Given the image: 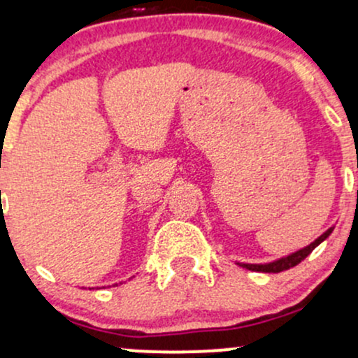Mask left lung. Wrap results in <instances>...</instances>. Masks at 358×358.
Segmentation results:
<instances>
[{
    "instance_id": "left-lung-1",
    "label": "left lung",
    "mask_w": 358,
    "mask_h": 358,
    "mask_svg": "<svg viewBox=\"0 0 358 358\" xmlns=\"http://www.w3.org/2000/svg\"><path fill=\"white\" fill-rule=\"evenodd\" d=\"M334 229L335 227H330L328 231H324L322 236L318 237V239H315L310 245H306V248L299 249V250H296V252L287 254V256H285V257H279V259H276V261L264 262V264H249V262H236V264L241 266V268H244V269L256 271V273H282V271L294 268V266L299 264L303 259H306L308 256H310V254L313 252V249L318 248V245L322 244V242L327 239L331 232H334Z\"/></svg>"
}]
</instances>
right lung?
Segmentation results:
<instances>
[{"mask_svg": "<svg viewBox=\"0 0 358 358\" xmlns=\"http://www.w3.org/2000/svg\"><path fill=\"white\" fill-rule=\"evenodd\" d=\"M114 286H116V285H114Z\"/></svg>", "mask_w": 358, "mask_h": 358, "instance_id": "add662e5", "label": "right lung"}]
</instances>
